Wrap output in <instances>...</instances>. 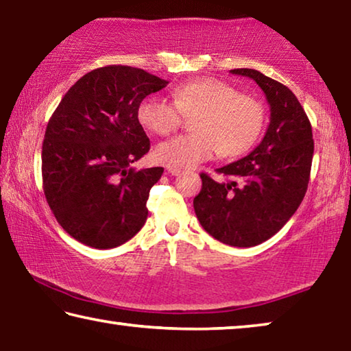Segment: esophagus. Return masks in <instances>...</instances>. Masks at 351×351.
Instances as JSON below:
<instances>
[{"label": "esophagus", "mask_w": 351, "mask_h": 351, "mask_svg": "<svg viewBox=\"0 0 351 351\" xmlns=\"http://www.w3.org/2000/svg\"><path fill=\"white\" fill-rule=\"evenodd\" d=\"M167 171H169V173H170L171 176H178V175L181 173V170H180V169L171 167V165H167Z\"/></svg>", "instance_id": "obj_1"}]
</instances>
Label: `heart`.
Here are the masks:
<instances>
[{
  "label": "heart",
  "mask_w": 351,
  "mask_h": 351,
  "mask_svg": "<svg viewBox=\"0 0 351 351\" xmlns=\"http://www.w3.org/2000/svg\"><path fill=\"white\" fill-rule=\"evenodd\" d=\"M171 97L173 102L145 97L138 110L142 125L159 136L180 128L182 115L197 117L192 123L197 134L178 136L156 147V158L171 167L193 169L209 161L217 152L223 158L240 156L257 142L263 130V106L257 99L240 94L228 82H184L175 86Z\"/></svg>",
  "instance_id": "heart-1"
}]
</instances>
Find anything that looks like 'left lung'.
<instances>
[{
    "label": "left lung",
    "instance_id": "left-lung-1",
    "mask_svg": "<svg viewBox=\"0 0 351 351\" xmlns=\"http://www.w3.org/2000/svg\"><path fill=\"white\" fill-rule=\"evenodd\" d=\"M230 74L252 79L269 104V125L247 156L218 169L229 178L217 182L201 173L203 187L193 199L199 224L224 245L251 247L271 239L305 197L314 153L311 123L293 91L260 71Z\"/></svg>",
    "mask_w": 351,
    "mask_h": 351
}]
</instances>
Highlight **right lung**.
<instances>
[{"mask_svg":"<svg viewBox=\"0 0 351 351\" xmlns=\"http://www.w3.org/2000/svg\"><path fill=\"white\" fill-rule=\"evenodd\" d=\"M167 80L122 64L97 68L64 94L46 127L41 173L46 201L77 241L111 249L139 232L164 169L134 170L150 150L138 110Z\"/></svg>","mask_w":351,"mask_h":351,"instance_id":"1","label":"right lung"}]
</instances>
